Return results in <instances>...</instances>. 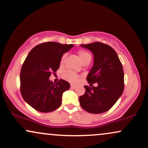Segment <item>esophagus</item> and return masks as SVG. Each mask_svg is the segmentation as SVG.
I'll return each mask as SVG.
<instances>
[{
  "instance_id": "1",
  "label": "esophagus",
  "mask_w": 148,
  "mask_h": 148,
  "mask_svg": "<svg viewBox=\"0 0 148 148\" xmlns=\"http://www.w3.org/2000/svg\"><path fill=\"white\" fill-rule=\"evenodd\" d=\"M70 87H71V88H72V89H74V88H76V86H75V85H73V84H71Z\"/></svg>"
}]
</instances>
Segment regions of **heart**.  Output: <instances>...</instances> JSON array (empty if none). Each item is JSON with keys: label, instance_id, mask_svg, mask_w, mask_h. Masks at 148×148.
I'll return each instance as SVG.
<instances>
[{"label": "heart", "instance_id": "obj_1", "mask_svg": "<svg viewBox=\"0 0 148 148\" xmlns=\"http://www.w3.org/2000/svg\"><path fill=\"white\" fill-rule=\"evenodd\" d=\"M78 55H79L80 59L82 61L83 63L88 62V61H90V62L91 55L88 51H86L79 50V51H78ZM66 56H67V55H66V54H64V55L61 57L60 64H62L64 63ZM62 78H63L64 79H65L66 81H69V82L75 84V83L77 82L78 79H79V76H78L75 72L68 70L63 72V74H62Z\"/></svg>", "mask_w": 148, "mask_h": 148}]
</instances>
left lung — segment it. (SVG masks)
Segmentation results:
<instances>
[{
    "instance_id": "1",
    "label": "left lung",
    "mask_w": 148,
    "mask_h": 148,
    "mask_svg": "<svg viewBox=\"0 0 148 148\" xmlns=\"http://www.w3.org/2000/svg\"><path fill=\"white\" fill-rule=\"evenodd\" d=\"M92 53L94 62L87 76L90 86H85L86 92L79 97L81 106L88 113H104L116 103L124 90V72L118 54L110 46L93 42L81 45Z\"/></svg>"
}]
</instances>
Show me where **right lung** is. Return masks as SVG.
<instances>
[{
	"label": "right lung",
	"instance_id": "right-lung-1",
	"mask_svg": "<svg viewBox=\"0 0 148 148\" xmlns=\"http://www.w3.org/2000/svg\"><path fill=\"white\" fill-rule=\"evenodd\" d=\"M73 47L45 42L37 45L28 53L20 74L21 93L25 102L34 109L48 113L61 106L62 94L69 89L70 84L63 79L55 84L49 77L58 69L61 57Z\"/></svg>",
	"mask_w": 148,
	"mask_h": 148
}]
</instances>
